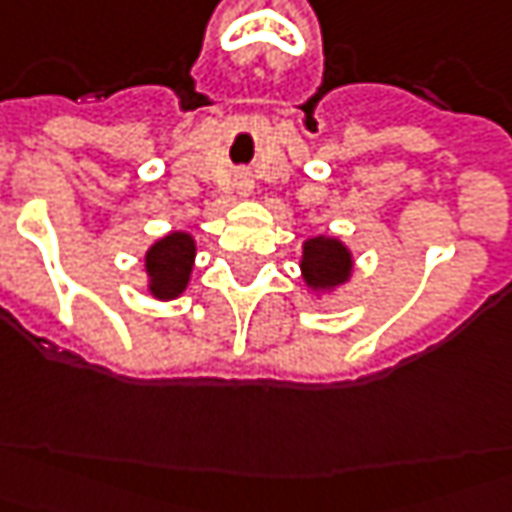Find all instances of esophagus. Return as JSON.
I'll return each instance as SVG.
<instances>
[{
  "mask_svg": "<svg viewBox=\"0 0 512 512\" xmlns=\"http://www.w3.org/2000/svg\"><path fill=\"white\" fill-rule=\"evenodd\" d=\"M236 191H239L242 197H248L250 191H253V177H250L248 171H242V174H236Z\"/></svg>",
  "mask_w": 512,
  "mask_h": 512,
  "instance_id": "1",
  "label": "esophagus"
}]
</instances>
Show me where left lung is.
I'll list each match as a JSON object with an SVG mask.
<instances>
[{"mask_svg":"<svg viewBox=\"0 0 512 512\" xmlns=\"http://www.w3.org/2000/svg\"><path fill=\"white\" fill-rule=\"evenodd\" d=\"M352 253L335 236H312L304 242L301 276L315 293H329L352 276Z\"/></svg>","mask_w":512,"mask_h":512,"instance_id":"left-lung-1","label":"left lung"}]
</instances>
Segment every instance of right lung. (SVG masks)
I'll return each instance as SVG.
<instances>
[{
	"instance_id": "add662e5",
	"label": "right lung",
	"mask_w": 512,
	"mask_h": 512,
	"mask_svg": "<svg viewBox=\"0 0 512 512\" xmlns=\"http://www.w3.org/2000/svg\"><path fill=\"white\" fill-rule=\"evenodd\" d=\"M197 245L194 236L185 231H171L157 239L146 250V276H149V293L160 301H171L183 293L194 270Z\"/></svg>"
}]
</instances>
